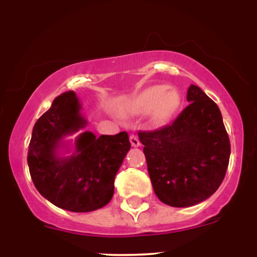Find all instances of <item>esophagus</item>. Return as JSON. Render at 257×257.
Masks as SVG:
<instances>
[{"instance_id": "obj_1", "label": "esophagus", "mask_w": 257, "mask_h": 257, "mask_svg": "<svg viewBox=\"0 0 257 257\" xmlns=\"http://www.w3.org/2000/svg\"><path fill=\"white\" fill-rule=\"evenodd\" d=\"M129 140H130V143H132L133 147L136 148V147H140L141 146V142H140L139 137H137L136 135H130Z\"/></svg>"}]
</instances>
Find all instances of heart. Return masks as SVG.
Here are the masks:
<instances>
[{"label":"heart","mask_w":257,"mask_h":257,"mask_svg":"<svg viewBox=\"0 0 257 257\" xmlns=\"http://www.w3.org/2000/svg\"><path fill=\"white\" fill-rule=\"evenodd\" d=\"M182 102L179 92L166 85H154L137 93L121 107L124 115H143L150 111V123L160 127L173 116Z\"/></svg>","instance_id":"heart-1"}]
</instances>
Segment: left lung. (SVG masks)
<instances>
[{"mask_svg":"<svg viewBox=\"0 0 257 257\" xmlns=\"http://www.w3.org/2000/svg\"><path fill=\"white\" fill-rule=\"evenodd\" d=\"M189 106L170 125L139 132L151 184L162 202L190 207L211 197L225 178L230 144L221 111L196 85Z\"/></svg>","mask_w":257,"mask_h":257,"instance_id":"8db88e82","label":"left lung"}]
</instances>
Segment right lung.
<instances>
[{
    "instance_id": "1",
    "label": "right lung",
    "mask_w": 257,
    "mask_h": 257,
    "mask_svg": "<svg viewBox=\"0 0 257 257\" xmlns=\"http://www.w3.org/2000/svg\"><path fill=\"white\" fill-rule=\"evenodd\" d=\"M81 108L73 91L57 96L35 123L28 153L38 192L57 207L77 213L95 211L110 201L115 176L130 149L125 132L96 137L86 130L68 141L67 136L87 125Z\"/></svg>"
}]
</instances>
